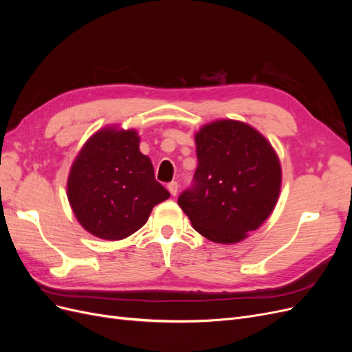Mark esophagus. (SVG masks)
<instances>
[{
    "label": "esophagus",
    "mask_w": 352,
    "mask_h": 352,
    "mask_svg": "<svg viewBox=\"0 0 352 352\" xmlns=\"http://www.w3.org/2000/svg\"><path fill=\"white\" fill-rule=\"evenodd\" d=\"M167 189H168V192L172 194L173 197L177 194V189H179V185H177V182H170L168 185H167Z\"/></svg>",
    "instance_id": "esophagus-1"
}]
</instances>
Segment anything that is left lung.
<instances>
[{
    "label": "left lung",
    "instance_id": "8db88e82",
    "mask_svg": "<svg viewBox=\"0 0 352 352\" xmlns=\"http://www.w3.org/2000/svg\"><path fill=\"white\" fill-rule=\"evenodd\" d=\"M194 186L177 202L202 236L236 243L276 207L282 167L272 144L248 123L221 119L195 133Z\"/></svg>",
    "mask_w": 352,
    "mask_h": 352
}]
</instances>
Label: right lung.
<instances>
[{
	"label": "right lung",
	"instance_id": "add662e5",
	"mask_svg": "<svg viewBox=\"0 0 352 352\" xmlns=\"http://www.w3.org/2000/svg\"><path fill=\"white\" fill-rule=\"evenodd\" d=\"M140 141L135 129L105 126L83 144L70 167V207L80 226L100 239L131 236L170 197Z\"/></svg>",
	"mask_w": 352,
	"mask_h": 352
}]
</instances>
